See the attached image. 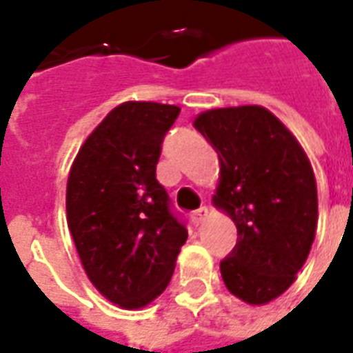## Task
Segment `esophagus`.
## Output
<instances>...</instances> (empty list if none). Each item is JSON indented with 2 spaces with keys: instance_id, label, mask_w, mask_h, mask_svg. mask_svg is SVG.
<instances>
[{
  "instance_id": "1",
  "label": "esophagus",
  "mask_w": 353,
  "mask_h": 353,
  "mask_svg": "<svg viewBox=\"0 0 353 353\" xmlns=\"http://www.w3.org/2000/svg\"><path fill=\"white\" fill-rule=\"evenodd\" d=\"M206 215H208V208L206 206H202L200 210H196V212H192V215H191L192 225H194V227H199L200 223L206 219Z\"/></svg>"
}]
</instances>
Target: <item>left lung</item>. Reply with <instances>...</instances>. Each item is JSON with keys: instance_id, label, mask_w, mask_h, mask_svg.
<instances>
[{"instance_id": "left-lung-1", "label": "left lung", "mask_w": 353, "mask_h": 353, "mask_svg": "<svg viewBox=\"0 0 353 353\" xmlns=\"http://www.w3.org/2000/svg\"><path fill=\"white\" fill-rule=\"evenodd\" d=\"M194 128L219 157L214 204L238 230L221 261L232 295L266 304L295 281L318 227V187L295 136L261 105L210 109Z\"/></svg>"}]
</instances>
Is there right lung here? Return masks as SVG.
<instances>
[{"mask_svg": "<svg viewBox=\"0 0 353 353\" xmlns=\"http://www.w3.org/2000/svg\"><path fill=\"white\" fill-rule=\"evenodd\" d=\"M177 105L124 101L87 138L65 191L68 227L88 280L121 308H141L170 283L187 227L157 181Z\"/></svg>", "mask_w": 353, "mask_h": 353, "instance_id": "add662e5", "label": "right lung"}]
</instances>
